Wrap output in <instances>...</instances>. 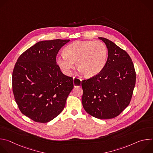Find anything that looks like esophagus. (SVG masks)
Returning <instances> with one entry per match:
<instances>
[{
  "label": "esophagus",
  "instance_id": "esophagus-1",
  "mask_svg": "<svg viewBox=\"0 0 153 153\" xmlns=\"http://www.w3.org/2000/svg\"><path fill=\"white\" fill-rule=\"evenodd\" d=\"M80 82V84L81 85V81H82V79H79V78H77V77H73V82H74V86L76 87V86H79V85L77 84V83H78V82ZM75 82V83H74V82Z\"/></svg>",
  "mask_w": 153,
  "mask_h": 153
}]
</instances>
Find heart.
Listing matches in <instances>:
<instances>
[{
	"label": "heart",
	"mask_w": 153,
	"mask_h": 153,
	"mask_svg": "<svg viewBox=\"0 0 153 153\" xmlns=\"http://www.w3.org/2000/svg\"><path fill=\"white\" fill-rule=\"evenodd\" d=\"M64 55L57 59L61 70L69 74L74 67V62L80 71L88 77H93L104 68L108 56V50L100 41L76 40L67 45Z\"/></svg>",
	"instance_id": "1"
}]
</instances>
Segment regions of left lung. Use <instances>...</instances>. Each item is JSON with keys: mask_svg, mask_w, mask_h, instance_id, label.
Segmentation results:
<instances>
[{"mask_svg": "<svg viewBox=\"0 0 153 153\" xmlns=\"http://www.w3.org/2000/svg\"><path fill=\"white\" fill-rule=\"evenodd\" d=\"M106 45L108 56L102 71L82 81V102L85 110L100 119L119 116L129 104L136 74L129 54L114 42L99 37Z\"/></svg>", "mask_w": 153, "mask_h": 153, "instance_id": "left-lung-1", "label": "left lung"}]
</instances>
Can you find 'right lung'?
<instances>
[{"instance_id":"right-lung-1","label":"right lung","mask_w":153,"mask_h":153,"mask_svg":"<svg viewBox=\"0 0 153 153\" xmlns=\"http://www.w3.org/2000/svg\"><path fill=\"white\" fill-rule=\"evenodd\" d=\"M70 40H44L18 58L12 75L13 92L20 112L34 122H48L63 110L74 88L73 78L56 63L59 50Z\"/></svg>"}]
</instances>
